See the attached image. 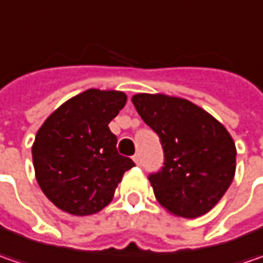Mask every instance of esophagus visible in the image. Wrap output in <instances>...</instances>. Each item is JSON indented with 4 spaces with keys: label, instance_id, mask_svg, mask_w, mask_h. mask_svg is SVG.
Masks as SVG:
<instances>
[{
    "label": "esophagus",
    "instance_id": "34e87169",
    "mask_svg": "<svg viewBox=\"0 0 263 263\" xmlns=\"http://www.w3.org/2000/svg\"><path fill=\"white\" fill-rule=\"evenodd\" d=\"M133 161L136 162L137 165H140V162H142V161H140V155H139V154H136V155L133 157Z\"/></svg>",
    "mask_w": 263,
    "mask_h": 263
}]
</instances>
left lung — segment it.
<instances>
[{"label":"left lung","instance_id":"8db88e82","mask_svg":"<svg viewBox=\"0 0 263 263\" xmlns=\"http://www.w3.org/2000/svg\"><path fill=\"white\" fill-rule=\"evenodd\" d=\"M132 102L164 152L162 167L147 177L158 202L177 217L206 214L236 173V145L226 127L181 98L139 93Z\"/></svg>","mask_w":263,"mask_h":263}]
</instances>
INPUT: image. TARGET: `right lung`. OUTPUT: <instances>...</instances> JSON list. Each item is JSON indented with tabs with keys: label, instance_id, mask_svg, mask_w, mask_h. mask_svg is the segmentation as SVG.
<instances>
[{
	"label": "right lung",
	"instance_id": "right-lung-1",
	"mask_svg": "<svg viewBox=\"0 0 263 263\" xmlns=\"http://www.w3.org/2000/svg\"><path fill=\"white\" fill-rule=\"evenodd\" d=\"M116 90L89 89L60 106L36 133V180L45 196L71 215H92L112 200L123 174L135 167L117 151L109 121L126 105Z\"/></svg>",
	"mask_w": 263,
	"mask_h": 263
}]
</instances>
